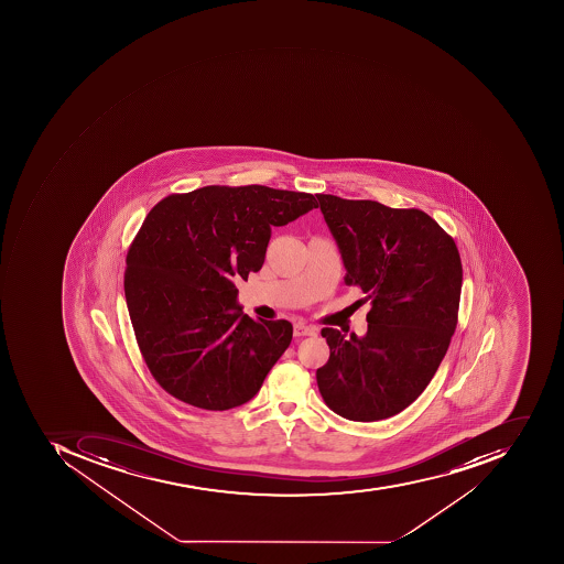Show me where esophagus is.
Listing matches in <instances>:
<instances>
[{"label":"esophagus","mask_w":564,"mask_h":564,"mask_svg":"<svg viewBox=\"0 0 564 564\" xmlns=\"http://www.w3.org/2000/svg\"><path fill=\"white\" fill-rule=\"evenodd\" d=\"M293 335H295V336L316 335V328H314V326H308V324H305V323H295V324H293Z\"/></svg>","instance_id":"34e87169"}]
</instances>
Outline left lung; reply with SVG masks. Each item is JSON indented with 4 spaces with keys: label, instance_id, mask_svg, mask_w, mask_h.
I'll return each mask as SVG.
<instances>
[{
    "label": "left lung",
    "instance_id": "1",
    "mask_svg": "<svg viewBox=\"0 0 564 564\" xmlns=\"http://www.w3.org/2000/svg\"><path fill=\"white\" fill-rule=\"evenodd\" d=\"M340 248L348 286L371 302L368 333L323 328L324 402L345 420H387L432 381L456 332L463 264L456 241L420 208L316 195Z\"/></svg>",
    "mask_w": 564,
    "mask_h": 564
}]
</instances>
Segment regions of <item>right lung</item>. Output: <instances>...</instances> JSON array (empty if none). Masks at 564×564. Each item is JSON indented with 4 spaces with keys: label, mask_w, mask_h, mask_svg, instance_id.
<instances>
[{
    "label": "right lung",
    "mask_w": 564,
    "mask_h": 564,
    "mask_svg": "<svg viewBox=\"0 0 564 564\" xmlns=\"http://www.w3.org/2000/svg\"><path fill=\"white\" fill-rule=\"evenodd\" d=\"M316 207L311 193L248 184L174 193L150 210L126 257L124 293L141 356L169 395L228 411L259 392L293 326L248 317L235 283L264 264L272 226Z\"/></svg>",
    "instance_id": "right-lung-1"
}]
</instances>
